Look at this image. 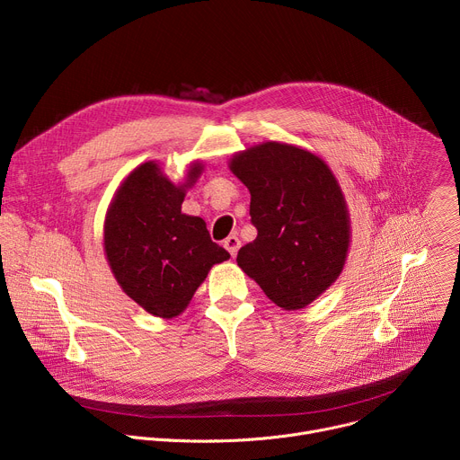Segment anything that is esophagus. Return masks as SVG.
I'll use <instances>...</instances> for the list:
<instances>
[{"label":"esophagus","mask_w":460,"mask_h":460,"mask_svg":"<svg viewBox=\"0 0 460 460\" xmlns=\"http://www.w3.org/2000/svg\"><path fill=\"white\" fill-rule=\"evenodd\" d=\"M224 245H226L227 252L231 253V257H236L238 249H240V240H238V236H236V234H231V236H227V238L224 240Z\"/></svg>","instance_id":"esophagus-1"}]
</instances>
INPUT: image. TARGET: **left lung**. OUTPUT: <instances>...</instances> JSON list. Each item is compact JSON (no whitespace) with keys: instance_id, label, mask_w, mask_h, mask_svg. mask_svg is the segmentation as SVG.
Wrapping results in <instances>:
<instances>
[{"instance_id":"8db88e82","label":"left lung","mask_w":460,"mask_h":460,"mask_svg":"<svg viewBox=\"0 0 460 460\" xmlns=\"http://www.w3.org/2000/svg\"><path fill=\"white\" fill-rule=\"evenodd\" d=\"M231 172L252 194L259 234L236 262L282 310L314 303L343 271L350 217L330 166L314 152L266 141L236 152Z\"/></svg>"}]
</instances>
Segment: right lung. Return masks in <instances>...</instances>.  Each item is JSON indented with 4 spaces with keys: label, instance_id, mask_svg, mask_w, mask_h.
Returning a JSON list of instances; mask_svg holds the SVG:
<instances>
[{
    "label": "right lung",
    "instance_id": "add662e5",
    "mask_svg": "<svg viewBox=\"0 0 460 460\" xmlns=\"http://www.w3.org/2000/svg\"><path fill=\"white\" fill-rule=\"evenodd\" d=\"M201 172L203 163L194 161L176 185L159 163H141L122 180L106 211L110 270L124 294L155 317L180 315L211 268L231 257L199 217L181 213L187 189Z\"/></svg>",
    "mask_w": 460,
    "mask_h": 460
}]
</instances>
